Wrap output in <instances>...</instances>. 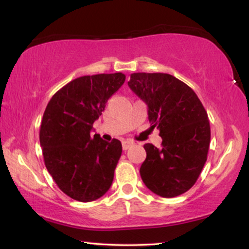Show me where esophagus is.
Returning a JSON list of instances; mask_svg holds the SVG:
<instances>
[{"label": "esophagus", "mask_w": 249, "mask_h": 249, "mask_svg": "<svg viewBox=\"0 0 249 249\" xmlns=\"http://www.w3.org/2000/svg\"><path fill=\"white\" fill-rule=\"evenodd\" d=\"M132 144H134V142L130 141H124L122 142V148H124V151H125V149H128Z\"/></svg>", "instance_id": "obj_1"}]
</instances>
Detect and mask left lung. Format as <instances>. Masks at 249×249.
Here are the masks:
<instances>
[{"label": "left lung", "instance_id": "8db88e82", "mask_svg": "<svg viewBox=\"0 0 249 249\" xmlns=\"http://www.w3.org/2000/svg\"><path fill=\"white\" fill-rule=\"evenodd\" d=\"M130 89L147 105L152 128L158 127L161 148L145 144L141 177L156 195L170 198L195 185L207 160L211 129L202 102L188 85L169 73L130 74Z\"/></svg>", "mask_w": 249, "mask_h": 249}]
</instances>
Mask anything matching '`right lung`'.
<instances>
[{
	"mask_svg": "<svg viewBox=\"0 0 249 249\" xmlns=\"http://www.w3.org/2000/svg\"><path fill=\"white\" fill-rule=\"evenodd\" d=\"M121 72L84 76L51 98L40 124L39 142L47 171L71 198L91 202L110 189L122 153L121 142L90 136L107 100L124 85Z\"/></svg>",
	"mask_w": 249,
	"mask_h": 249,
	"instance_id": "right-lung-1",
	"label": "right lung"
}]
</instances>
